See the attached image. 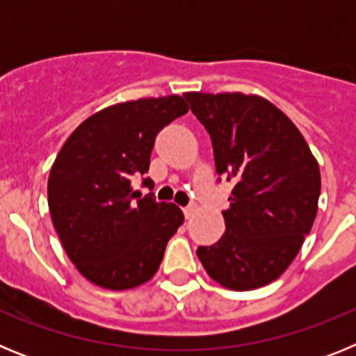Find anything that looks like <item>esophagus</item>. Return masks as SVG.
<instances>
[{"label":"esophagus","instance_id":"34e87169","mask_svg":"<svg viewBox=\"0 0 356 356\" xmlns=\"http://www.w3.org/2000/svg\"><path fill=\"white\" fill-rule=\"evenodd\" d=\"M184 213H185V217H187V219H191V217L196 213V205H194V203H193V205H187L184 209Z\"/></svg>","mask_w":356,"mask_h":356}]
</instances>
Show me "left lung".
<instances>
[{"label": "left lung", "instance_id": "1", "mask_svg": "<svg viewBox=\"0 0 356 356\" xmlns=\"http://www.w3.org/2000/svg\"><path fill=\"white\" fill-rule=\"evenodd\" d=\"M212 139L217 175L235 181L226 232L196 254L210 278L232 291L271 284L310 234L321 194L319 163L301 131L254 94L185 92Z\"/></svg>", "mask_w": 356, "mask_h": 356}]
</instances>
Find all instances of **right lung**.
Wrapping results in <instances>:
<instances>
[{"instance_id": "add662e5", "label": "right lung", "mask_w": 356, "mask_h": 356, "mask_svg": "<svg viewBox=\"0 0 356 356\" xmlns=\"http://www.w3.org/2000/svg\"><path fill=\"white\" fill-rule=\"evenodd\" d=\"M181 96L118 103L85 119L56 155L48 205L62 246L85 278L110 291L149 282L184 222L175 203L131 188L146 175L155 137L187 114ZM143 185L153 187L151 178Z\"/></svg>"}]
</instances>
